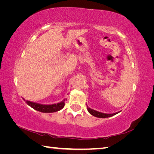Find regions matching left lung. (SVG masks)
I'll list each match as a JSON object with an SVG mask.
<instances>
[{
    "instance_id": "8db88e82",
    "label": "left lung",
    "mask_w": 154,
    "mask_h": 154,
    "mask_svg": "<svg viewBox=\"0 0 154 154\" xmlns=\"http://www.w3.org/2000/svg\"><path fill=\"white\" fill-rule=\"evenodd\" d=\"M87 110L88 112H89L91 115L95 116L96 118H109L111 117V116H113L116 114H118L119 112H115L113 114H106V113H103V112H98L95 110H93L92 109H91L90 107H88V106H87Z\"/></svg>"
}]
</instances>
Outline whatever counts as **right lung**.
<instances>
[{"instance_id": "obj_1", "label": "right lung", "mask_w": 154, "mask_h": 154, "mask_svg": "<svg viewBox=\"0 0 154 154\" xmlns=\"http://www.w3.org/2000/svg\"><path fill=\"white\" fill-rule=\"evenodd\" d=\"M22 99L24 100L26 103L29 106L33 109L41 112L44 113H51V112H55L59 111L62 110L65 105V101L66 99H64L62 101L59 102L57 103H53V104H41L38 103H36V102H32L28 100H26L24 98Z\"/></svg>"}]
</instances>
